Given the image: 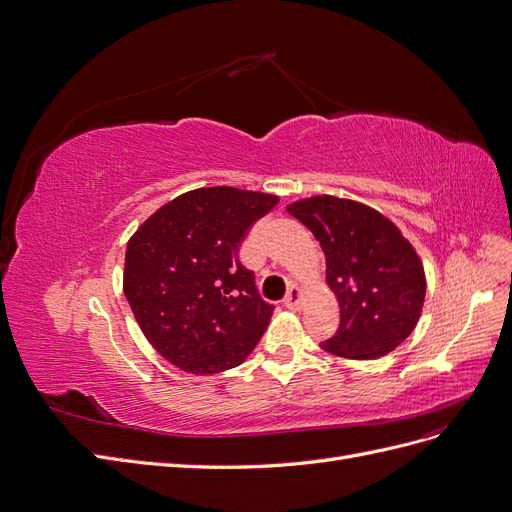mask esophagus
I'll list each match as a JSON object with an SVG mask.
<instances>
[{
	"label": "esophagus",
	"instance_id": "1",
	"mask_svg": "<svg viewBox=\"0 0 512 512\" xmlns=\"http://www.w3.org/2000/svg\"><path fill=\"white\" fill-rule=\"evenodd\" d=\"M301 301H304V291H301L297 285H291L285 299H282V304H285L291 310H299Z\"/></svg>",
	"mask_w": 512,
	"mask_h": 512
}]
</instances>
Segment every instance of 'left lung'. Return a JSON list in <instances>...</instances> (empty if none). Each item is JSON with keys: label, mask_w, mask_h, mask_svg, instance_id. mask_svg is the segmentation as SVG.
Returning a JSON list of instances; mask_svg holds the SVG:
<instances>
[{"label": "left lung", "mask_w": 512, "mask_h": 512, "mask_svg": "<svg viewBox=\"0 0 512 512\" xmlns=\"http://www.w3.org/2000/svg\"><path fill=\"white\" fill-rule=\"evenodd\" d=\"M287 211L320 242L342 316L320 348L369 361L401 346L422 316L426 274L399 227L363 202L331 194L295 200Z\"/></svg>", "instance_id": "1"}]
</instances>
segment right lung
Returning a JSON list of instances; mask_svg holds the SVG:
<instances>
[{
	"label": "right lung",
	"instance_id": "obj_1",
	"mask_svg": "<svg viewBox=\"0 0 512 512\" xmlns=\"http://www.w3.org/2000/svg\"><path fill=\"white\" fill-rule=\"evenodd\" d=\"M278 196L230 185L198 187L166 202L130 236L124 295L147 342L185 373L244 363L274 306L238 261L249 227Z\"/></svg>",
	"mask_w": 512,
	"mask_h": 512
}]
</instances>
